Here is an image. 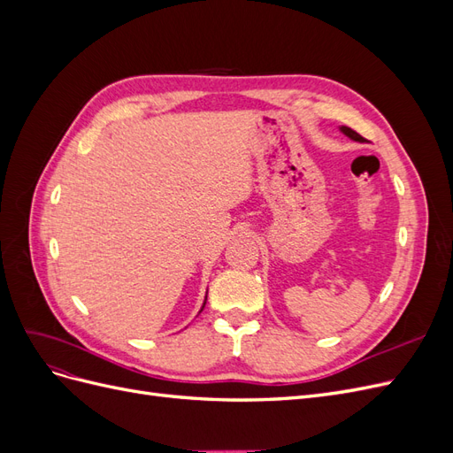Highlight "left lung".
<instances>
[{"mask_svg":"<svg viewBox=\"0 0 453 453\" xmlns=\"http://www.w3.org/2000/svg\"><path fill=\"white\" fill-rule=\"evenodd\" d=\"M340 130H342V132H344L346 135H349V138H351V140H355V142H365V138H363V135H359L357 132H355V130H351V128H348V127H342Z\"/></svg>","mask_w":453,"mask_h":453,"instance_id":"obj_1","label":"left lung"}]
</instances>
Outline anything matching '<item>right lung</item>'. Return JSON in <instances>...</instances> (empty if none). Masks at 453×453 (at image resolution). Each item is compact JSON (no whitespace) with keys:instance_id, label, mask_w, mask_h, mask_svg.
I'll return each mask as SVG.
<instances>
[{"instance_id":"obj_1","label":"right lung","mask_w":453,"mask_h":453,"mask_svg":"<svg viewBox=\"0 0 453 453\" xmlns=\"http://www.w3.org/2000/svg\"><path fill=\"white\" fill-rule=\"evenodd\" d=\"M203 306H205V303H203ZM203 306H202V310H203Z\"/></svg>"}]
</instances>
